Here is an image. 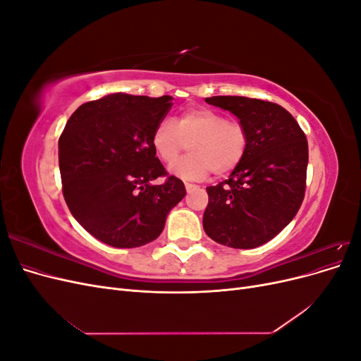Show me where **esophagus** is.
Returning a JSON list of instances; mask_svg holds the SVG:
<instances>
[{
  "label": "esophagus",
  "instance_id": "34e87169",
  "mask_svg": "<svg viewBox=\"0 0 361 361\" xmlns=\"http://www.w3.org/2000/svg\"><path fill=\"white\" fill-rule=\"evenodd\" d=\"M185 188H187V191L190 192V191H192V190H195V188H197V185H194V183H190V182H185Z\"/></svg>",
  "mask_w": 361,
  "mask_h": 361
}]
</instances>
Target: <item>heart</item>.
Returning a JSON list of instances; mask_svg holds the SVG:
<instances>
[{"instance_id": "heart-1", "label": "heart", "mask_w": 361, "mask_h": 361, "mask_svg": "<svg viewBox=\"0 0 361 361\" xmlns=\"http://www.w3.org/2000/svg\"><path fill=\"white\" fill-rule=\"evenodd\" d=\"M190 143L192 154L171 164L169 171L185 180H202L214 171L218 176L231 173L243 161L248 134L244 125L206 106L188 108L176 122L162 118L150 137L154 154L170 164Z\"/></svg>"}]
</instances>
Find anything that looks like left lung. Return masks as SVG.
<instances>
[{"instance_id":"obj_1","label":"left lung","mask_w":361,"mask_h":361,"mask_svg":"<svg viewBox=\"0 0 361 361\" xmlns=\"http://www.w3.org/2000/svg\"><path fill=\"white\" fill-rule=\"evenodd\" d=\"M239 118L248 134L243 161L224 182L207 187L203 228L215 243L256 248L279 235L304 199L307 138L285 108L244 96L204 99Z\"/></svg>"}]
</instances>
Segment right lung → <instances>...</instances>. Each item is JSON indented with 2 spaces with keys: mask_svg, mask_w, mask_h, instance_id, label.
<instances>
[{
  "mask_svg": "<svg viewBox=\"0 0 361 361\" xmlns=\"http://www.w3.org/2000/svg\"><path fill=\"white\" fill-rule=\"evenodd\" d=\"M171 101L113 93L82 104L64 126L59 140L64 200L75 220L104 244L133 248L152 243L187 194L150 146ZM164 176V184L151 183Z\"/></svg>",
  "mask_w": 361,
  "mask_h": 361,
  "instance_id": "right-lung-1",
  "label": "right lung"
}]
</instances>
